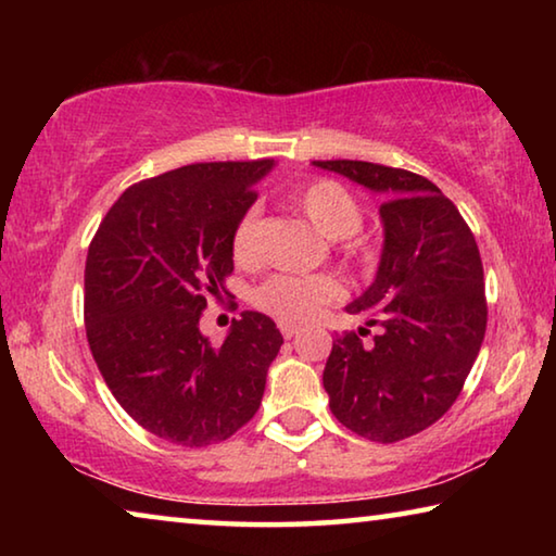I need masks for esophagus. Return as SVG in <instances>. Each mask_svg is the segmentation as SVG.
<instances>
[{
  "instance_id": "obj_1",
  "label": "esophagus",
  "mask_w": 556,
  "mask_h": 556,
  "mask_svg": "<svg viewBox=\"0 0 556 556\" xmlns=\"http://www.w3.org/2000/svg\"><path fill=\"white\" fill-rule=\"evenodd\" d=\"M279 331H281V336H285L287 341H289V338H294V336L299 333V326H294V324H285V321H281V324H279Z\"/></svg>"
}]
</instances>
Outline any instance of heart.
<instances>
[{
    "instance_id": "1",
    "label": "heart",
    "mask_w": 556,
    "mask_h": 556,
    "mask_svg": "<svg viewBox=\"0 0 556 556\" xmlns=\"http://www.w3.org/2000/svg\"><path fill=\"white\" fill-rule=\"evenodd\" d=\"M289 203L312 220L326 238L338 240V252L351 265H363L370 260V248L357 230L363 225V208L355 195L333 178L294 188ZM260 225V208L250 205L235 223L230 235V250L238 262H248L255 255V235ZM341 285L331 275H271L255 289V304L285 324H304L314 318L326 304L338 299Z\"/></svg>"
}]
</instances>
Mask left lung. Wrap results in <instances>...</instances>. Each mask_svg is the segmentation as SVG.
<instances>
[{"instance_id": "left-lung-1", "label": "left lung", "mask_w": 556, "mask_h": 556, "mask_svg": "<svg viewBox=\"0 0 556 556\" xmlns=\"http://www.w3.org/2000/svg\"><path fill=\"white\" fill-rule=\"evenodd\" d=\"M314 166L384 195L378 277L345 306L380 331L368 348L355 331L336 338L324 388L343 427L392 444L439 421L464 390L488 324L481 252L429 178L351 159Z\"/></svg>"}]
</instances>
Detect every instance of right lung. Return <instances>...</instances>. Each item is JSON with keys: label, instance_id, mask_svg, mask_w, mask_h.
<instances>
[{"label": "right lung", "instance_id": "obj_1", "mask_svg": "<svg viewBox=\"0 0 556 556\" xmlns=\"http://www.w3.org/2000/svg\"><path fill=\"white\" fill-rule=\"evenodd\" d=\"M271 164H188L144 178L112 203L88 248L90 353L119 407L172 444H218L248 425L285 343L257 312H242L220 345L199 328L208 296L230 294V235Z\"/></svg>", "mask_w": 556, "mask_h": 556}]
</instances>
